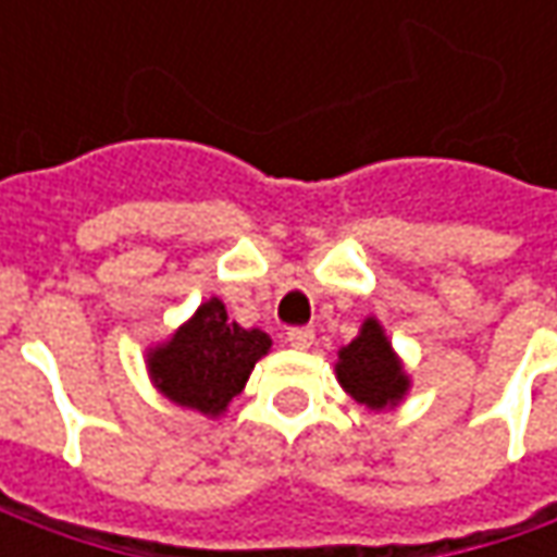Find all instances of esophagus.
Wrapping results in <instances>:
<instances>
[{
	"mask_svg": "<svg viewBox=\"0 0 557 557\" xmlns=\"http://www.w3.org/2000/svg\"><path fill=\"white\" fill-rule=\"evenodd\" d=\"M312 341H315V334H312V329H307V325L288 329V344L294 350H310Z\"/></svg>",
	"mask_w": 557,
	"mask_h": 557,
	"instance_id": "obj_1",
	"label": "esophagus"
}]
</instances>
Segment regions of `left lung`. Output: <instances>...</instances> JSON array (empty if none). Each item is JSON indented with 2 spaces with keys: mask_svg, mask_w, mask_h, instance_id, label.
Segmentation results:
<instances>
[{
  "mask_svg": "<svg viewBox=\"0 0 557 557\" xmlns=\"http://www.w3.org/2000/svg\"><path fill=\"white\" fill-rule=\"evenodd\" d=\"M337 377H341L344 391L369 409L394 406L409 387L403 366L396 362L394 350L374 319L362 325V332L350 347L341 350Z\"/></svg>",
  "mask_w": 557,
  "mask_h": 557,
  "instance_id": "obj_1",
  "label": "left lung"
}]
</instances>
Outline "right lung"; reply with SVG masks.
I'll list each match as a JSON object with an SVG mask.
<instances>
[{
	"label": "right lung",
	"instance_id": "right-lung-1",
	"mask_svg": "<svg viewBox=\"0 0 557 557\" xmlns=\"http://www.w3.org/2000/svg\"><path fill=\"white\" fill-rule=\"evenodd\" d=\"M269 334L228 322L223 300H207L173 341L151 354V377L173 403L220 416L242 394L253 362L269 350Z\"/></svg>",
	"mask_w": 557,
	"mask_h": 557
}]
</instances>
